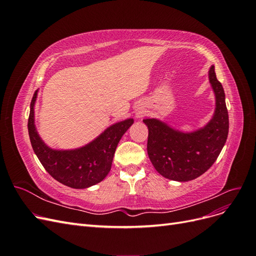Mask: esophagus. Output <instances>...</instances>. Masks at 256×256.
I'll return each instance as SVG.
<instances>
[{"instance_id":"1","label":"esophagus","mask_w":256,"mask_h":256,"mask_svg":"<svg viewBox=\"0 0 256 256\" xmlns=\"http://www.w3.org/2000/svg\"><path fill=\"white\" fill-rule=\"evenodd\" d=\"M140 113H141V112H140V111H138V114H140Z\"/></svg>"}]
</instances>
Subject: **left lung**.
<instances>
[{
    "label": "left lung",
    "instance_id": "left-lung-1",
    "mask_svg": "<svg viewBox=\"0 0 256 256\" xmlns=\"http://www.w3.org/2000/svg\"><path fill=\"white\" fill-rule=\"evenodd\" d=\"M216 97V109L206 125L182 132L157 118H145L148 128L147 154L156 171L176 182H189L204 174L218 158L228 134L226 94L212 65L208 72Z\"/></svg>",
    "mask_w": 256,
    "mask_h": 256
}]
</instances>
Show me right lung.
Wrapping results in <instances>:
<instances>
[{"label":"right lung","mask_w":256,"mask_h":256,"mask_svg":"<svg viewBox=\"0 0 256 256\" xmlns=\"http://www.w3.org/2000/svg\"><path fill=\"white\" fill-rule=\"evenodd\" d=\"M37 92H34L30 102L28 129L33 150L46 171L58 182L74 189L88 188L104 180L111 170L116 147L134 124V118L113 124L95 140L79 148L53 150L42 140L36 130L34 106Z\"/></svg>","instance_id":"obj_1"}]
</instances>
